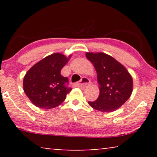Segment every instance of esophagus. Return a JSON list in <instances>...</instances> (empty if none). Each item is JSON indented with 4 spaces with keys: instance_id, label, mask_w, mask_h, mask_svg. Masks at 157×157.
<instances>
[{
    "instance_id": "34e87169",
    "label": "esophagus",
    "mask_w": 157,
    "mask_h": 157,
    "mask_svg": "<svg viewBox=\"0 0 157 157\" xmlns=\"http://www.w3.org/2000/svg\"><path fill=\"white\" fill-rule=\"evenodd\" d=\"M90 83H91V81H90L89 79L86 78V77H83V78H81L80 82L76 83V86L78 87H86L88 86Z\"/></svg>"
}]
</instances>
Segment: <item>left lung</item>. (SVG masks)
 I'll use <instances>...</instances> for the list:
<instances>
[{
    "instance_id": "8db88e82",
    "label": "left lung",
    "mask_w": 157,
    "mask_h": 157,
    "mask_svg": "<svg viewBox=\"0 0 157 157\" xmlns=\"http://www.w3.org/2000/svg\"><path fill=\"white\" fill-rule=\"evenodd\" d=\"M97 74L99 96L90 101L92 108L101 112H112L119 109L132 95L133 79L121 63L106 53L87 52Z\"/></svg>"
}]
</instances>
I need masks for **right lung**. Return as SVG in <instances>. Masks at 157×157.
Returning <instances> with one entry per match:
<instances>
[{
	"mask_svg": "<svg viewBox=\"0 0 157 157\" xmlns=\"http://www.w3.org/2000/svg\"><path fill=\"white\" fill-rule=\"evenodd\" d=\"M71 55L66 57L56 53L45 57L32 66L23 78L25 94L31 103L40 109H50L62 104L71 91L66 86L68 79L61 71Z\"/></svg>",
	"mask_w": 157,
	"mask_h": 157,
	"instance_id": "1",
	"label": "right lung"
}]
</instances>
